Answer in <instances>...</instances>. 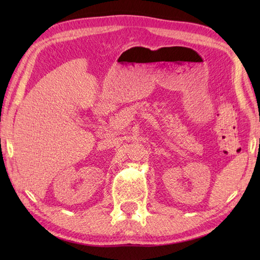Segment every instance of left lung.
Returning <instances> with one entry per match:
<instances>
[{
	"mask_svg": "<svg viewBox=\"0 0 260 260\" xmlns=\"http://www.w3.org/2000/svg\"><path fill=\"white\" fill-rule=\"evenodd\" d=\"M259 143H260V142H259Z\"/></svg>",
	"mask_w": 260,
	"mask_h": 260,
	"instance_id": "1",
	"label": "left lung"
}]
</instances>
